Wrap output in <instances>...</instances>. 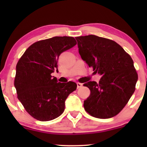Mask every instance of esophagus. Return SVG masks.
<instances>
[{
	"mask_svg": "<svg viewBox=\"0 0 147 147\" xmlns=\"http://www.w3.org/2000/svg\"><path fill=\"white\" fill-rule=\"evenodd\" d=\"M82 86H83V84H82L79 83V82H78V83H77V88H80L82 87Z\"/></svg>",
	"mask_w": 147,
	"mask_h": 147,
	"instance_id": "34e87169",
	"label": "esophagus"
}]
</instances>
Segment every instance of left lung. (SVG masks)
<instances>
[{
    "instance_id": "obj_1",
    "label": "left lung",
    "mask_w": 147,
    "mask_h": 147,
    "mask_svg": "<svg viewBox=\"0 0 147 147\" xmlns=\"http://www.w3.org/2000/svg\"><path fill=\"white\" fill-rule=\"evenodd\" d=\"M82 59L102 78L84 84L90 95L84 109L95 118H110L123 109L135 91L138 74L133 60L115 41L90 35L76 37Z\"/></svg>"
}]
</instances>
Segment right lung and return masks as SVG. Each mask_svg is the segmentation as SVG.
<instances>
[{
	"label": "right lung",
	"mask_w": 147,
	"mask_h": 147,
	"mask_svg": "<svg viewBox=\"0 0 147 147\" xmlns=\"http://www.w3.org/2000/svg\"><path fill=\"white\" fill-rule=\"evenodd\" d=\"M76 43L67 36L41 40L29 46L18 61L14 82L17 98L35 119L49 121L59 117L65 100L77 88L75 82L58 83L51 76L60 54Z\"/></svg>",
	"instance_id": "1"
}]
</instances>
